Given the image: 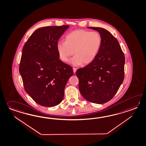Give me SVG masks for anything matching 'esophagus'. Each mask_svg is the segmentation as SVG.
I'll use <instances>...</instances> for the list:
<instances>
[{"label":"esophagus","instance_id":"esophagus-1","mask_svg":"<svg viewBox=\"0 0 146 146\" xmlns=\"http://www.w3.org/2000/svg\"><path fill=\"white\" fill-rule=\"evenodd\" d=\"M73 72H74V73H75V72H76V70H77V69H76V68H73Z\"/></svg>","mask_w":146,"mask_h":146}]
</instances>
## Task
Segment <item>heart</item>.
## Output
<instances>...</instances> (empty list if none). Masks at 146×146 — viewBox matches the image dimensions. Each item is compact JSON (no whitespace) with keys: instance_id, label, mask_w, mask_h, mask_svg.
I'll use <instances>...</instances> for the list:
<instances>
[{"instance_id":"heart-1","label":"heart","mask_w":146,"mask_h":146,"mask_svg":"<svg viewBox=\"0 0 146 146\" xmlns=\"http://www.w3.org/2000/svg\"><path fill=\"white\" fill-rule=\"evenodd\" d=\"M102 43L100 33L85 30H75L66 35L65 41L58 42L56 49L62 61H68L74 52V56L70 61L72 64L86 65L96 58Z\"/></svg>"}]
</instances>
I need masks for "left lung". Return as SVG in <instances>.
Listing matches in <instances>:
<instances>
[{
    "label": "left lung",
    "mask_w": 146,
    "mask_h": 146,
    "mask_svg": "<svg viewBox=\"0 0 146 146\" xmlns=\"http://www.w3.org/2000/svg\"><path fill=\"white\" fill-rule=\"evenodd\" d=\"M88 28L99 32L102 43L94 61L76 72L78 88L86 100L103 104L113 98L123 82L125 55L118 40L107 30Z\"/></svg>",
    "instance_id": "1"
}]
</instances>
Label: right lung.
I'll return each instance as SVG.
<instances>
[{
    "label": "right lung",
    "mask_w": 146,
    "mask_h": 146,
    "mask_svg": "<svg viewBox=\"0 0 146 146\" xmlns=\"http://www.w3.org/2000/svg\"><path fill=\"white\" fill-rule=\"evenodd\" d=\"M70 26H48L36 30L23 46L20 74L26 92L37 104L53 107L60 104L71 66L61 61L56 49L60 36Z\"/></svg>",
    "instance_id": "add662e5"
}]
</instances>
